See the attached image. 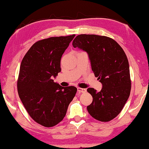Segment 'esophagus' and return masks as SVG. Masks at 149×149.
I'll list each match as a JSON object with an SVG mask.
<instances>
[{"mask_svg":"<svg viewBox=\"0 0 149 149\" xmlns=\"http://www.w3.org/2000/svg\"><path fill=\"white\" fill-rule=\"evenodd\" d=\"M77 91H78V93H85V92H86V89H83V88L77 87Z\"/></svg>","mask_w":149,"mask_h":149,"instance_id":"1","label":"esophagus"}]
</instances>
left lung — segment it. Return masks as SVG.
Wrapping results in <instances>:
<instances>
[{
  "label": "left lung",
  "instance_id": "left-lung-1",
  "mask_svg": "<svg viewBox=\"0 0 149 149\" xmlns=\"http://www.w3.org/2000/svg\"><path fill=\"white\" fill-rule=\"evenodd\" d=\"M72 45L87 52L92 71L102 85L99 92L87 89L93 97L88 112L96 120L109 122L120 114L130 95V65L125 52L114 39L97 35H77Z\"/></svg>",
  "mask_w": 149,
  "mask_h": 149
}]
</instances>
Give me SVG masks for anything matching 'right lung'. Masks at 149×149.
Here are the masks:
<instances>
[{
  "label": "right lung",
  "instance_id": "1",
  "mask_svg": "<svg viewBox=\"0 0 149 149\" xmlns=\"http://www.w3.org/2000/svg\"><path fill=\"white\" fill-rule=\"evenodd\" d=\"M75 35L40 40L32 45L20 65L17 92L29 115L45 127L64 119L77 88L54 82L61 72L60 60Z\"/></svg>",
  "mask_w": 149,
  "mask_h": 149
}]
</instances>
